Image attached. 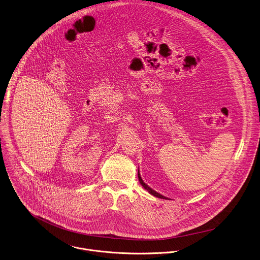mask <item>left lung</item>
<instances>
[{"label":"left lung","instance_id":"left-lung-1","mask_svg":"<svg viewBox=\"0 0 260 260\" xmlns=\"http://www.w3.org/2000/svg\"><path fill=\"white\" fill-rule=\"evenodd\" d=\"M138 177H139V180H140V183L142 184V186L147 190V191H149V193H151L152 195H154V196H156L157 198H160V199H166V197H164L162 195H160V194H158V193H156V191H154L152 188H150L147 184H145L144 183V181L142 180V178H141V176H140V174H138Z\"/></svg>","mask_w":260,"mask_h":260}]
</instances>
